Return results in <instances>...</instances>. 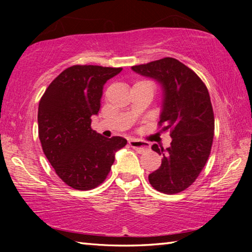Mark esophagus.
<instances>
[{
  "instance_id": "obj_1",
  "label": "esophagus",
  "mask_w": 252,
  "mask_h": 252,
  "mask_svg": "<svg viewBox=\"0 0 252 252\" xmlns=\"http://www.w3.org/2000/svg\"><path fill=\"white\" fill-rule=\"evenodd\" d=\"M129 143H130V146L133 148L135 151H138L139 153H143L150 149V144H149L148 142L140 141V140L132 139V140H130Z\"/></svg>"
}]
</instances>
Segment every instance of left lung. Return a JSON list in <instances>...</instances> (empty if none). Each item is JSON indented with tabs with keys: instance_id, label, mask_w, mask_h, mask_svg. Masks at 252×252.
<instances>
[{
	"instance_id": "1",
	"label": "left lung",
	"mask_w": 252,
	"mask_h": 252,
	"mask_svg": "<svg viewBox=\"0 0 252 252\" xmlns=\"http://www.w3.org/2000/svg\"><path fill=\"white\" fill-rule=\"evenodd\" d=\"M131 69L160 84V123L172 138L167 149L152 146L162 156V162L149 174V181L160 192H181L194 182L210 156L215 117L208 89L192 70L173 58Z\"/></svg>"
}]
</instances>
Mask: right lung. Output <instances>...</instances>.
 <instances>
[{"mask_svg": "<svg viewBox=\"0 0 252 252\" xmlns=\"http://www.w3.org/2000/svg\"><path fill=\"white\" fill-rule=\"evenodd\" d=\"M122 67L73 65L46 89L39 103V138L45 157L58 176L75 190H90L104 181L116 153L126 144L91 129L106 81Z\"/></svg>", "mask_w": 252, "mask_h": 252, "instance_id": "obj_1", "label": "right lung"}]
</instances>
